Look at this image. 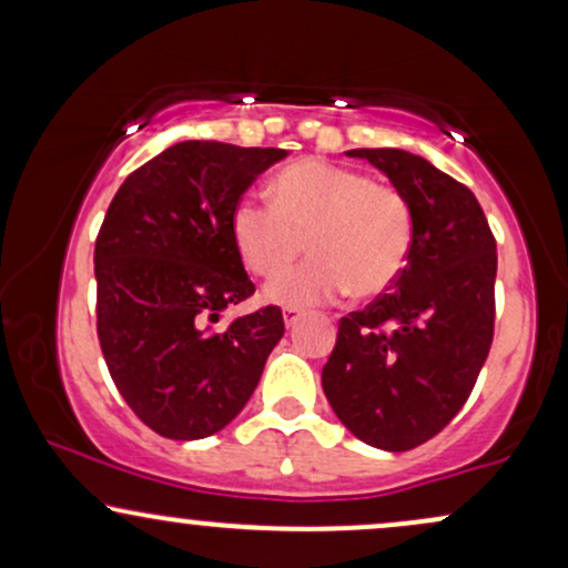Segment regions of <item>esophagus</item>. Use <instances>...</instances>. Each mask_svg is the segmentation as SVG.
Returning <instances> with one entry per match:
<instances>
[{"instance_id":"1","label":"esophagus","mask_w":568,"mask_h":568,"mask_svg":"<svg viewBox=\"0 0 568 568\" xmlns=\"http://www.w3.org/2000/svg\"><path fill=\"white\" fill-rule=\"evenodd\" d=\"M298 317H302V312L293 310V306H285V310H283V321H285V325H288V328H291V325H296Z\"/></svg>"}]
</instances>
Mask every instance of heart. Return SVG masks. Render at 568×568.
Wrapping results in <instances>:
<instances>
[{
  "mask_svg": "<svg viewBox=\"0 0 568 568\" xmlns=\"http://www.w3.org/2000/svg\"><path fill=\"white\" fill-rule=\"evenodd\" d=\"M272 202L243 197L232 211V240L253 275L272 277L270 304L317 306L344 296H379L400 277L414 243V216L400 189L325 160H302L272 181Z\"/></svg>",
  "mask_w": 568,
  "mask_h": 568,
  "instance_id": "b5f03b06",
  "label": "heart"
}]
</instances>
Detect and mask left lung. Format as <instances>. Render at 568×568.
<instances>
[{
	"label": "left lung",
	"mask_w": 568,
	"mask_h": 568,
	"mask_svg": "<svg viewBox=\"0 0 568 568\" xmlns=\"http://www.w3.org/2000/svg\"><path fill=\"white\" fill-rule=\"evenodd\" d=\"M408 200L414 243L400 277L342 317L323 393L355 438L408 452L459 414L494 338L497 243L465 184L403 149H352Z\"/></svg>",
	"instance_id": "1"
}]
</instances>
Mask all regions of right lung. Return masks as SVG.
<instances>
[{"label":"right lung","mask_w":568,"mask_h":568,"mask_svg":"<svg viewBox=\"0 0 568 568\" xmlns=\"http://www.w3.org/2000/svg\"><path fill=\"white\" fill-rule=\"evenodd\" d=\"M285 149L181 141L116 189L95 240L98 342L135 416L162 438L200 440L251 400L285 334L280 306L213 331L253 283L232 211Z\"/></svg>","instance_id":"add662e5"}]
</instances>
